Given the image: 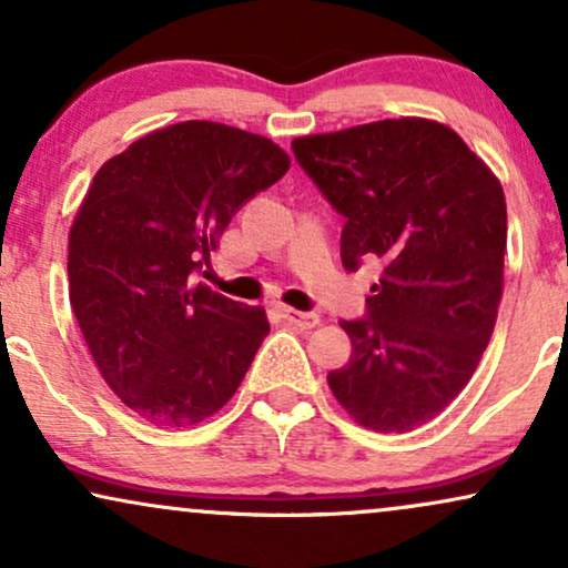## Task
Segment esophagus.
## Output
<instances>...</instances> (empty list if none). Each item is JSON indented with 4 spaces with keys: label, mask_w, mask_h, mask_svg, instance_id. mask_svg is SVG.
<instances>
[{
    "label": "esophagus",
    "mask_w": 568,
    "mask_h": 568,
    "mask_svg": "<svg viewBox=\"0 0 568 568\" xmlns=\"http://www.w3.org/2000/svg\"><path fill=\"white\" fill-rule=\"evenodd\" d=\"M283 317L288 320L291 325H296L298 329H312L320 325V314L298 312V308H288V306H283Z\"/></svg>",
    "instance_id": "obj_1"
}]
</instances>
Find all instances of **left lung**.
Returning <instances> with one entry per match:
<instances>
[{"mask_svg": "<svg viewBox=\"0 0 568 568\" xmlns=\"http://www.w3.org/2000/svg\"><path fill=\"white\" fill-rule=\"evenodd\" d=\"M346 217L348 272L377 260L367 317L341 322L351 358L327 385L362 427L408 433L475 375L504 296L506 199L462 135L425 118L377 120L291 143Z\"/></svg>", "mask_w": 568, "mask_h": 568, "instance_id": "obj_1", "label": "left lung"}]
</instances>
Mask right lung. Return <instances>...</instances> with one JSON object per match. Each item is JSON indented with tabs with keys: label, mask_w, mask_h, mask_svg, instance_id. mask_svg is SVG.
<instances>
[{
	"label": "right lung",
	"mask_w": 568,
	"mask_h": 568,
	"mask_svg": "<svg viewBox=\"0 0 568 568\" xmlns=\"http://www.w3.org/2000/svg\"><path fill=\"white\" fill-rule=\"evenodd\" d=\"M288 168L264 135L189 120L133 141L93 175L70 227V306L104 383L141 419L199 425L239 390L267 314L196 272L233 214Z\"/></svg>",
	"instance_id": "1"
}]
</instances>
